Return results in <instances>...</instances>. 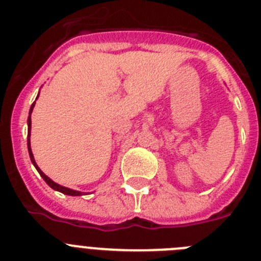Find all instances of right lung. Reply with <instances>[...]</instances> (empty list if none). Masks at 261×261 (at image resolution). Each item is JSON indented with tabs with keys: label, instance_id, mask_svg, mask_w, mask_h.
<instances>
[{
	"label": "right lung",
	"instance_id": "right-lung-1",
	"mask_svg": "<svg viewBox=\"0 0 261 261\" xmlns=\"http://www.w3.org/2000/svg\"><path fill=\"white\" fill-rule=\"evenodd\" d=\"M38 94H40V93H38ZM37 98H38V95H37ZM37 98H36V99H37ZM35 103H36V101L33 102L32 106H31V110H30V116H28V120H27V123H28V137H27V145H28V152H30L31 162H32V164H33V166H35V168L37 169V172H38V173H40V176H41V177L44 178L45 182H46L47 185H49L50 188H51V189H54V190H57V191H61V193H63V194H66V195H72V197H79V195H83V193H81V191L72 190V189L66 188V186H62V185H59V184L54 182V181H53L51 178L47 177L46 174H45L44 172L41 171V169L38 168V166H37V163H36L35 158H33L32 149H31V140H30V137H31V114H32L33 107H35Z\"/></svg>",
	"mask_w": 261,
	"mask_h": 261
}]
</instances>
